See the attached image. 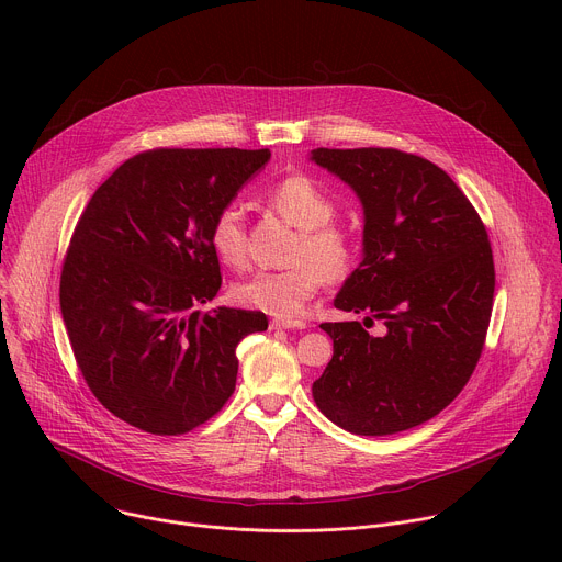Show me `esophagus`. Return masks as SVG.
Wrapping results in <instances>:
<instances>
[{
  "instance_id": "34e87169",
  "label": "esophagus",
  "mask_w": 562,
  "mask_h": 562,
  "mask_svg": "<svg viewBox=\"0 0 562 562\" xmlns=\"http://www.w3.org/2000/svg\"><path fill=\"white\" fill-rule=\"evenodd\" d=\"M302 327L304 325L297 323V319H280V317L271 319V329H302Z\"/></svg>"
}]
</instances>
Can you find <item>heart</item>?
<instances>
[{
    "label": "heart",
    "instance_id": "obj_1",
    "mask_svg": "<svg viewBox=\"0 0 562 562\" xmlns=\"http://www.w3.org/2000/svg\"><path fill=\"white\" fill-rule=\"evenodd\" d=\"M267 204L289 224L300 228L289 269L256 271L233 284L237 304L265 311L276 317H297L306 302L325 286L351 273L358 247L342 226L331 224L334 202L308 178L291 176L267 193ZM209 245L226 267H243L247 260V226L243 209L228 204L211 222Z\"/></svg>",
    "mask_w": 562,
    "mask_h": 562
}]
</instances>
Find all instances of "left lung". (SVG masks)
<instances>
[{
  "label": "left lung",
  "mask_w": 562,
  "mask_h": 562,
  "mask_svg": "<svg viewBox=\"0 0 562 562\" xmlns=\"http://www.w3.org/2000/svg\"><path fill=\"white\" fill-rule=\"evenodd\" d=\"M311 159L362 202V262L334 304L382 319L325 323L334 358L311 391L358 436H389L438 416L471 378L494 306L487 228L458 184L397 148H313ZM367 325V323H364Z\"/></svg>",
  "instance_id": "obj_1"
}]
</instances>
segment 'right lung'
Instances as JSON below:
<instances>
[{
  "instance_id": "right-lung-1",
  "label": "right lung",
  "mask_w": 562,
  "mask_h": 562,
  "mask_svg": "<svg viewBox=\"0 0 562 562\" xmlns=\"http://www.w3.org/2000/svg\"><path fill=\"white\" fill-rule=\"evenodd\" d=\"M271 157L269 148H153L93 193L61 267L59 306L89 389L120 420L180 436L235 391V349L267 315L217 306L213 217Z\"/></svg>"
}]
</instances>
